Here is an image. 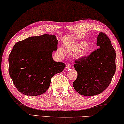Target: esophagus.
I'll use <instances>...</instances> for the list:
<instances>
[{
	"instance_id": "obj_1",
	"label": "esophagus",
	"mask_w": 124,
	"mask_h": 124,
	"mask_svg": "<svg viewBox=\"0 0 124 124\" xmlns=\"http://www.w3.org/2000/svg\"><path fill=\"white\" fill-rule=\"evenodd\" d=\"M70 64H69V63L67 64H66V70H68V69H70Z\"/></svg>"
}]
</instances>
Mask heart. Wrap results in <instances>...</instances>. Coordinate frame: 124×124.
<instances>
[{
  "label": "heart",
  "mask_w": 124,
  "mask_h": 124,
  "mask_svg": "<svg viewBox=\"0 0 124 124\" xmlns=\"http://www.w3.org/2000/svg\"><path fill=\"white\" fill-rule=\"evenodd\" d=\"M92 46L89 45H88L87 41L80 40L76 41L68 46L66 49V51L70 55H74L78 53L77 58L83 59L89 56L92 51ZM57 53L59 56H63V52L62 49H58Z\"/></svg>",
  "instance_id": "heart-1"
}]
</instances>
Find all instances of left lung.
<instances>
[{"label": "left lung", "instance_id": "obj_1", "mask_svg": "<svg viewBox=\"0 0 124 124\" xmlns=\"http://www.w3.org/2000/svg\"><path fill=\"white\" fill-rule=\"evenodd\" d=\"M97 45L99 48L88 57L76 61L74 67L78 73L73 85L84 96L101 94L110 84L116 70V52L106 34L100 32Z\"/></svg>", "mask_w": 124, "mask_h": 124}]
</instances>
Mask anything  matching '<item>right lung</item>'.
<instances>
[{"label":"right lung","instance_id":"obj_1","mask_svg":"<svg viewBox=\"0 0 124 124\" xmlns=\"http://www.w3.org/2000/svg\"><path fill=\"white\" fill-rule=\"evenodd\" d=\"M57 45L56 36L48 34L29 37L14 45L9 56V73L19 92L37 96L48 89L51 78L66 67L52 58Z\"/></svg>","mask_w":124,"mask_h":124}]
</instances>
